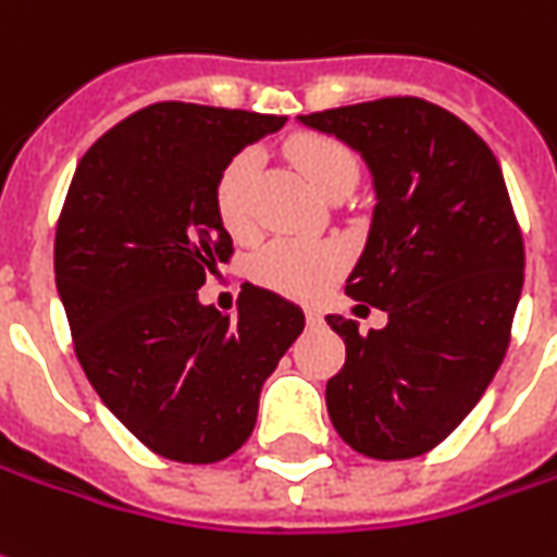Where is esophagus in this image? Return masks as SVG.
<instances>
[{"instance_id":"obj_1","label":"esophagus","mask_w":557,"mask_h":557,"mask_svg":"<svg viewBox=\"0 0 557 557\" xmlns=\"http://www.w3.org/2000/svg\"><path fill=\"white\" fill-rule=\"evenodd\" d=\"M305 320H308L310 326H320L323 323V313L317 308H305Z\"/></svg>"}]
</instances>
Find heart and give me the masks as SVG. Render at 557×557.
<instances>
[{
  "mask_svg": "<svg viewBox=\"0 0 557 557\" xmlns=\"http://www.w3.org/2000/svg\"><path fill=\"white\" fill-rule=\"evenodd\" d=\"M289 158L320 195H335L338 188H354L359 176L357 154L344 143L323 134H301L289 143ZM259 173V151L244 149L231 158L215 180V213L234 237H249L256 231L252 219V185ZM344 252L335 244H301L274 240L256 256L252 277L268 289L293 298H317L342 271Z\"/></svg>",
  "mask_w": 557,
  "mask_h": 557,
  "instance_id": "b5f03b06",
  "label": "heart"
}]
</instances>
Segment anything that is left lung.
Wrapping results in <instances>:
<instances>
[{"mask_svg": "<svg viewBox=\"0 0 557 557\" xmlns=\"http://www.w3.org/2000/svg\"><path fill=\"white\" fill-rule=\"evenodd\" d=\"M342 139L372 173V228L344 293L387 313L344 338L326 384L332 426L354 451L408 460L460 426L500 369L524 283V240L500 164L448 109L384 97L298 115ZM362 308V305H359Z\"/></svg>", "mask_w": 557, "mask_h": 557, "instance_id": "obj_1", "label": "left lung"}]
</instances>
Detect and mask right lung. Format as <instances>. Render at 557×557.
Here are the masks:
<instances>
[{"label": "right lung", "mask_w": 557, "mask_h": 557, "mask_svg": "<svg viewBox=\"0 0 557 557\" xmlns=\"http://www.w3.org/2000/svg\"><path fill=\"white\" fill-rule=\"evenodd\" d=\"M283 115L154 103L78 161L57 222V293L75 357L146 448L215 463L252 433L259 393L305 329L298 305L244 283L237 317L198 289L231 259L215 180Z\"/></svg>", "instance_id": "right-lung-1"}]
</instances>
